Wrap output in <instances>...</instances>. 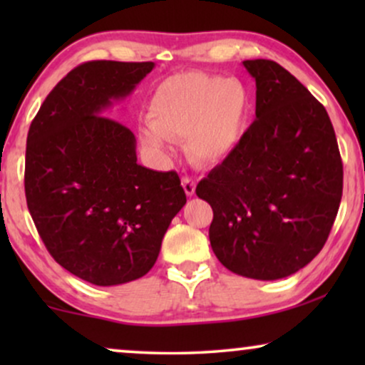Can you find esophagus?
Masks as SVG:
<instances>
[{"label": "esophagus", "mask_w": 365, "mask_h": 365, "mask_svg": "<svg viewBox=\"0 0 365 365\" xmlns=\"http://www.w3.org/2000/svg\"><path fill=\"white\" fill-rule=\"evenodd\" d=\"M181 182H182V187H184V191H186L187 196H194V192H196V181L191 178L184 176Z\"/></svg>", "instance_id": "esophagus-1"}]
</instances>
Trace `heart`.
Segmentation results:
<instances>
[{
  "label": "heart",
  "instance_id": "b5f03b06",
  "mask_svg": "<svg viewBox=\"0 0 365 365\" xmlns=\"http://www.w3.org/2000/svg\"><path fill=\"white\" fill-rule=\"evenodd\" d=\"M251 96L239 79L204 73H181L154 89L148 106L149 126L143 141L164 151L168 139H187L189 154L199 164H219L241 141Z\"/></svg>",
  "mask_w": 365,
  "mask_h": 365
}]
</instances>
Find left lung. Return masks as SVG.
I'll return each mask as SVG.
<instances>
[{"mask_svg": "<svg viewBox=\"0 0 365 365\" xmlns=\"http://www.w3.org/2000/svg\"><path fill=\"white\" fill-rule=\"evenodd\" d=\"M256 119L196 187L211 204L209 241L239 276L276 281L321 252L342 197V159L326 108L287 69L247 59Z\"/></svg>", "mask_w": 365, "mask_h": 365, "instance_id": "obj_1", "label": "left lung"}]
</instances>
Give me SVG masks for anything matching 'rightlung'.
Listing matches in <instances>:
<instances>
[{
  "label": "right lung",
  "mask_w": 365,
  "mask_h": 365,
  "mask_svg": "<svg viewBox=\"0 0 365 365\" xmlns=\"http://www.w3.org/2000/svg\"><path fill=\"white\" fill-rule=\"evenodd\" d=\"M153 68L79 64L48 94L28 131L24 192L34 226L54 261L94 286L151 271L186 204L178 173L138 164L134 134L101 116Z\"/></svg>",
  "instance_id": "right-lung-1"
}]
</instances>
